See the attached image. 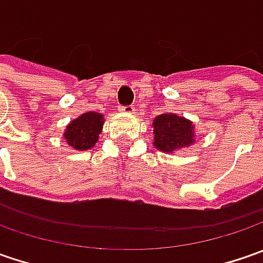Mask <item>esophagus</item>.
<instances>
[{"mask_svg": "<svg viewBox=\"0 0 263 263\" xmlns=\"http://www.w3.org/2000/svg\"><path fill=\"white\" fill-rule=\"evenodd\" d=\"M120 112H123V114H135L136 112V108H135V105H127V106H121L120 108Z\"/></svg>", "mask_w": 263, "mask_h": 263, "instance_id": "esophagus-1", "label": "esophagus"}]
</instances>
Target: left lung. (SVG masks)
Here are the masks:
<instances>
[{"mask_svg": "<svg viewBox=\"0 0 263 263\" xmlns=\"http://www.w3.org/2000/svg\"><path fill=\"white\" fill-rule=\"evenodd\" d=\"M154 146L164 154H174L196 142L193 121L173 112H165L154 118Z\"/></svg>", "mask_w": 263, "mask_h": 263, "instance_id": "obj_1", "label": "left lung"}]
</instances>
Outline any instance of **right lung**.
Masks as SVG:
<instances>
[{"label": "right lung", "instance_id": "add662e5", "mask_svg": "<svg viewBox=\"0 0 263 263\" xmlns=\"http://www.w3.org/2000/svg\"><path fill=\"white\" fill-rule=\"evenodd\" d=\"M105 117L101 112L89 111L68 123L64 130L66 142L76 151H87L95 146L102 133Z\"/></svg>", "mask_w": 263, "mask_h": 263}]
</instances>
